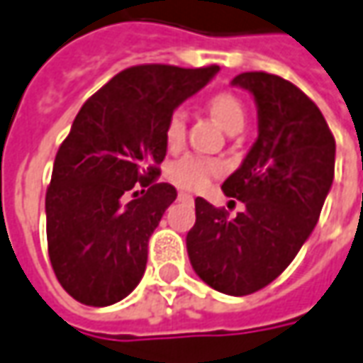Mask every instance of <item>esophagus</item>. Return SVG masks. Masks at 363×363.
I'll use <instances>...</instances> for the list:
<instances>
[{
    "label": "esophagus",
    "mask_w": 363,
    "mask_h": 363,
    "mask_svg": "<svg viewBox=\"0 0 363 363\" xmlns=\"http://www.w3.org/2000/svg\"><path fill=\"white\" fill-rule=\"evenodd\" d=\"M179 199H181V201H193V195H189V193H184V191H179Z\"/></svg>",
    "instance_id": "esophagus-1"
}]
</instances>
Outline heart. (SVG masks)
<instances>
[{
	"label": "heart",
	"mask_w": 363,
	"mask_h": 363,
	"mask_svg": "<svg viewBox=\"0 0 363 363\" xmlns=\"http://www.w3.org/2000/svg\"><path fill=\"white\" fill-rule=\"evenodd\" d=\"M209 111L211 116L217 119V123L225 130H242L245 123V109L242 101L231 95V93H217L215 97H211L209 101ZM184 113L181 109H177L168 123H166V144L170 148L181 146L184 140ZM221 172V164L209 160V158H201V156H184L181 160L172 162L168 166V177L174 184H179L182 189H191L197 191L203 189L211 177Z\"/></svg>",
	"instance_id": "1"
}]
</instances>
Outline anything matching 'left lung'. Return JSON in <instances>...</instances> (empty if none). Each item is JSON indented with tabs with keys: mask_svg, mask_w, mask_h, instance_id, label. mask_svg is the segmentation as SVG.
I'll use <instances>...</instances> for the list:
<instances>
[{
	"mask_svg": "<svg viewBox=\"0 0 363 363\" xmlns=\"http://www.w3.org/2000/svg\"><path fill=\"white\" fill-rule=\"evenodd\" d=\"M231 85L250 91L258 107V138L221 184L245 209L229 217L195 199L186 252L203 282L244 296L282 274L317 225L333 184L335 140L319 107L286 79L242 72Z\"/></svg>",
	"mask_w": 363,
	"mask_h": 363,
	"instance_id": "obj_1",
	"label": "left lung"
}]
</instances>
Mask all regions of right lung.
Here are the masks:
<instances>
[{"label":"right lung","instance_id":"1","mask_svg":"<svg viewBox=\"0 0 363 363\" xmlns=\"http://www.w3.org/2000/svg\"><path fill=\"white\" fill-rule=\"evenodd\" d=\"M219 67L140 65L116 74L89 97L56 152L46 191L48 256L74 301L109 307L142 280L148 240L177 199L154 182L166 156V123ZM135 182L142 198L123 203Z\"/></svg>","mask_w":363,"mask_h":363}]
</instances>
